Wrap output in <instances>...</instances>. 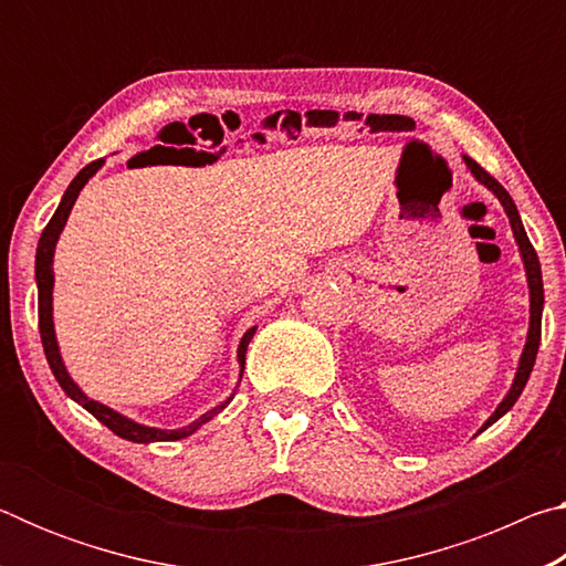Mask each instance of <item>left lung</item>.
Returning <instances> with one entry per match:
<instances>
[{
    "instance_id": "left-lung-1",
    "label": "left lung",
    "mask_w": 566,
    "mask_h": 566,
    "mask_svg": "<svg viewBox=\"0 0 566 566\" xmlns=\"http://www.w3.org/2000/svg\"><path fill=\"white\" fill-rule=\"evenodd\" d=\"M467 167L472 169V175L482 181L484 187H490L496 197H500V202L504 207L506 217H510L512 222V229H514V237L516 242H520V252H522V260H524V266H526V280H530V294H532V322H530V337H526V347L522 352V359H520V371H516L514 377V385L510 389V395L504 397V401L500 407H496L494 415L484 421V427L479 429V432H484L486 427H492L496 419H500L502 415H506L514 407V401L520 399L522 389L526 387V379H530L532 369H534V359H536V352H539V339H542V306H544V286H542V266H539V256H536L534 247L530 242V237H526L524 232V224L520 219V212H516V207L512 202L510 191H506L500 181H496L490 171H486L484 167H479L476 161L472 157H464Z\"/></svg>"
}]
</instances>
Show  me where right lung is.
Returning <instances> with one entry per match:
<instances>
[{
	"label": "right lung",
	"mask_w": 566,
	"mask_h": 566,
	"mask_svg": "<svg viewBox=\"0 0 566 566\" xmlns=\"http://www.w3.org/2000/svg\"><path fill=\"white\" fill-rule=\"evenodd\" d=\"M102 161L104 159L90 161V165L84 167L80 175L72 179V185L66 187L60 207H56L54 217L50 219V224L44 227V232L40 237V247H36V286H40V334H42V347H44V354H46V361H50L52 375L56 377V381H60V387L76 401V405H82L84 409L90 411L92 417H97L104 427H109L114 434L122 437V439H129V442H142V444H147V442H175V439H185L191 432H197V429L202 427L205 421H209L214 415H219V411H222L229 405V401H232V397H229L224 405H219L212 411H207L205 417H199L197 421H191L189 427L175 429V432H165V429H155V427H142V424H137V421L122 417L114 409L104 407V405H99V401H94V399H90L87 395H84V391L70 379V375H66L62 357H60V349H56L54 324H52V284H54L52 256H54V244H56V239H60V232H62V227L66 222V217H70V212H72L74 199L80 197V189L87 185V179L102 167ZM254 332L256 329L252 327V329L244 334L242 342H239V364H242V369H244L247 344L252 342Z\"/></svg>",
	"instance_id": "add662e5"
}]
</instances>
